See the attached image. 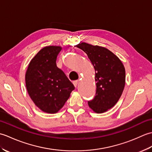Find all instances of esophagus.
<instances>
[{
    "instance_id": "esophagus-1",
    "label": "esophagus",
    "mask_w": 152,
    "mask_h": 152,
    "mask_svg": "<svg viewBox=\"0 0 152 152\" xmlns=\"http://www.w3.org/2000/svg\"><path fill=\"white\" fill-rule=\"evenodd\" d=\"M73 84H74V86H75V88H76L77 85H78V80H76V81H74V82H73Z\"/></svg>"
}]
</instances>
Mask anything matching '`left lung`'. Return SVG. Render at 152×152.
<instances>
[{
  "label": "left lung",
  "mask_w": 152,
  "mask_h": 152,
  "mask_svg": "<svg viewBox=\"0 0 152 152\" xmlns=\"http://www.w3.org/2000/svg\"><path fill=\"white\" fill-rule=\"evenodd\" d=\"M83 50L95 70L96 95L88 105L97 114L112 108L120 98L125 84V70L121 60L107 48L85 42L75 46Z\"/></svg>",
  "instance_id": "obj_1"
}]
</instances>
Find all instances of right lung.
<instances>
[{"label": "right lung", "mask_w": 152, "mask_h": 152, "mask_svg": "<svg viewBox=\"0 0 152 152\" xmlns=\"http://www.w3.org/2000/svg\"><path fill=\"white\" fill-rule=\"evenodd\" d=\"M62 48H43L30 61L25 74L27 92L37 107L48 114H56L63 108L74 86L56 60Z\"/></svg>", "instance_id": "right-lung-1"}]
</instances>
